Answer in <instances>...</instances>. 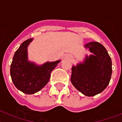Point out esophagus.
<instances>
[{
    "mask_svg": "<svg viewBox=\"0 0 122 122\" xmlns=\"http://www.w3.org/2000/svg\"><path fill=\"white\" fill-rule=\"evenodd\" d=\"M69 59H72V57H71V56H69Z\"/></svg>",
    "mask_w": 122,
    "mask_h": 122,
    "instance_id": "1",
    "label": "esophagus"
}]
</instances>
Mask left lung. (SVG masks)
I'll return each instance as SVG.
<instances>
[{
	"label": "left lung",
	"mask_w": 122,
	"mask_h": 122,
	"mask_svg": "<svg viewBox=\"0 0 122 122\" xmlns=\"http://www.w3.org/2000/svg\"><path fill=\"white\" fill-rule=\"evenodd\" d=\"M84 47L92 54L86 55L83 63L73 66L71 82L85 96H94L104 91L110 83L112 59L106 48L99 42H89Z\"/></svg>",
	"instance_id": "obj_1"
}]
</instances>
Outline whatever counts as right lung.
<instances>
[{
	"label": "right lung",
	"instance_id": "obj_1",
	"mask_svg": "<svg viewBox=\"0 0 122 122\" xmlns=\"http://www.w3.org/2000/svg\"><path fill=\"white\" fill-rule=\"evenodd\" d=\"M33 39L21 44L14 54L10 65V76L15 87L26 94L39 92L49 81L51 73L61 60L37 65L28 61L27 47Z\"/></svg>",
	"mask_w": 122,
	"mask_h": 122
}]
</instances>
